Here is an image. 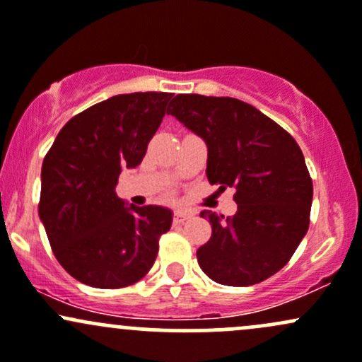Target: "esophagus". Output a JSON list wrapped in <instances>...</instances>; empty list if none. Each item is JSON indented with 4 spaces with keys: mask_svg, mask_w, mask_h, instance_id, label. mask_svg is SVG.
<instances>
[{
    "mask_svg": "<svg viewBox=\"0 0 362 362\" xmlns=\"http://www.w3.org/2000/svg\"><path fill=\"white\" fill-rule=\"evenodd\" d=\"M189 217H192V214H188V212H182V210H177V212L174 214V217H173V222H174V224H182V222H185V221H188Z\"/></svg>",
    "mask_w": 362,
    "mask_h": 362,
    "instance_id": "esophagus-1",
    "label": "esophagus"
}]
</instances>
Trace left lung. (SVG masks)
Here are the masks:
<instances>
[{
    "label": "left lung",
    "instance_id": "8db88e82",
    "mask_svg": "<svg viewBox=\"0 0 362 362\" xmlns=\"http://www.w3.org/2000/svg\"><path fill=\"white\" fill-rule=\"evenodd\" d=\"M168 115L205 140L210 185L235 188L234 217H209L200 269L222 286L263 282L289 262L310 227L313 181L298 141L251 104L233 97L177 93Z\"/></svg>",
    "mask_w": 362,
    "mask_h": 362
}]
</instances>
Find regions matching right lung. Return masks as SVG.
<instances>
[{
    "label": "right lung",
    "instance_id": "obj_1",
    "mask_svg": "<svg viewBox=\"0 0 362 362\" xmlns=\"http://www.w3.org/2000/svg\"><path fill=\"white\" fill-rule=\"evenodd\" d=\"M173 93H121L73 116L46 153L39 217L52 253L73 279L119 289L147 275L173 214L124 206L116 194L123 168H136Z\"/></svg>",
    "mask_w": 362,
    "mask_h": 362
}]
</instances>
